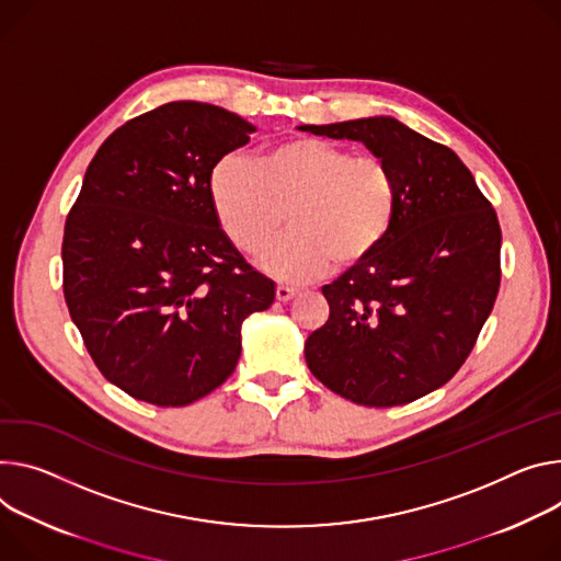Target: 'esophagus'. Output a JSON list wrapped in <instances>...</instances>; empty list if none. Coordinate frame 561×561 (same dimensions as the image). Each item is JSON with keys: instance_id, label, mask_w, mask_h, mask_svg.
Wrapping results in <instances>:
<instances>
[{"instance_id": "esophagus-1", "label": "esophagus", "mask_w": 561, "mask_h": 561, "mask_svg": "<svg viewBox=\"0 0 561 561\" xmlns=\"http://www.w3.org/2000/svg\"><path fill=\"white\" fill-rule=\"evenodd\" d=\"M295 295H297V288H288V286H277V288H275L277 301H288V299H293Z\"/></svg>"}]
</instances>
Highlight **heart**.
Returning a JSON list of instances; mask_svg holds the SVG:
<instances>
[{"instance_id":"obj_1","label":"heart","mask_w":561,"mask_h":561,"mask_svg":"<svg viewBox=\"0 0 561 561\" xmlns=\"http://www.w3.org/2000/svg\"><path fill=\"white\" fill-rule=\"evenodd\" d=\"M210 196L221 230L243 254L260 252L286 215L290 230L262 254V266L286 282L367 262L398 215L389 163L322 138L282 140L252 165L224 159L213 170Z\"/></svg>"}]
</instances>
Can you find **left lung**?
I'll return each mask as SVG.
<instances>
[{
	"instance_id": "left-lung-1",
	"label": "left lung",
	"mask_w": 561,
	"mask_h": 561,
	"mask_svg": "<svg viewBox=\"0 0 561 561\" xmlns=\"http://www.w3.org/2000/svg\"><path fill=\"white\" fill-rule=\"evenodd\" d=\"M360 140L398 183L380 250L322 288L329 320L304 344L311 374L367 407L443 387L470 355L499 293L501 228L454 151L391 116L299 125Z\"/></svg>"
}]
</instances>
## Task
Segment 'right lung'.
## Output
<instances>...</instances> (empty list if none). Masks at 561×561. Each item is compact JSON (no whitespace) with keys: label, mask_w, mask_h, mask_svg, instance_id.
<instances>
[{"label":"right lung","mask_w":561,"mask_h":561,"mask_svg":"<svg viewBox=\"0 0 561 561\" xmlns=\"http://www.w3.org/2000/svg\"><path fill=\"white\" fill-rule=\"evenodd\" d=\"M257 129L179 100L118 127L87 168L65 226V299L110 382L190 404L234 371L241 324L275 301L221 230L210 176Z\"/></svg>","instance_id":"add662e5"}]
</instances>
